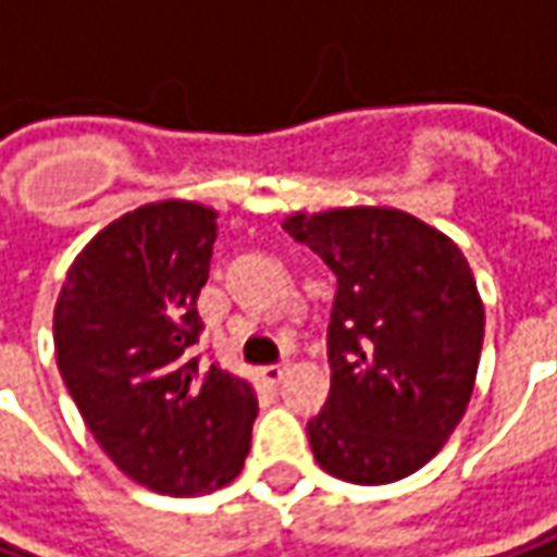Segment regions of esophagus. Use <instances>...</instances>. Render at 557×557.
Wrapping results in <instances>:
<instances>
[{
    "label": "esophagus",
    "instance_id": "34e87169",
    "mask_svg": "<svg viewBox=\"0 0 557 557\" xmlns=\"http://www.w3.org/2000/svg\"><path fill=\"white\" fill-rule=\"evenodd\" d=\"M286 371H289V364H268V368H261V380L271 383V386H277L280 380L286 376Z\"/></svg>",
    "mask_w": 557,
    "mask_h": 557
}]
</instances>
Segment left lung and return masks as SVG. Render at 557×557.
I'll use <instances>...</instances> for the list:
<instances>
[{"label":"left lung","mask_w":557,"mask_h":557,"mask_svg":"<svg viewBox=\"0 0 557 557\" xmlns=\"http://www.w3.org/2000/svg\"><path fill=\"white\" fill-rule=\"evenodd\" d=\"M283 231L336 274L330 396L308 421L318 465L358 486L421 471L465 418L476 380L483 302L468 258L399 208L289 214Z\"/></svg>","instance_id":"1"}]
</instances>
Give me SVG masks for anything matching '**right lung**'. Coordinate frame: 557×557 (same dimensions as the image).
I'll use <instances>...</instances> for the list:
<instances>
[{"label": "right lung", "instance_id": "1", "mask_svg": "<svg viewBox=\"0 0 557 557\" xmlns=\"http://www.w3.org/2000/svg\"><path fill=\"white\" fill-rule=\"evenodd\" d=\"M214 218L181 199L127 211L74 258L55 302V358L81 418L121 471L161 496L231 483L258 414L246 380L189 358Z\"/></svg>", "mask_w": 557, "mask_h": 557}]
</instances>
